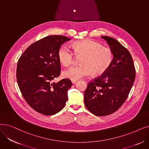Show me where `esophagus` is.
<instances>
[{"label":"esophagus","instance_id":"esophagus-1","mask_svg":"<svg viewBox=\"0 0 149 149\" xmlns=\"http://www.w3.org/2000/svg\"><path fill=\"white\" fill-rule=\"evenodd\" d=\"M77 81V80H71V82H72V83H73V84L75 83Z\"/></svg>","mask_w":149,"mask_h":149}]
</instances>
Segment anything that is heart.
Listing matches in <instances>:
<instances>
[{"instance_id": "b5f03b06", "label": "heart", "mask_w": 149, "mask_h": 149, "mask_svg": "<svg viewBox=\"0 0 149 149\" xmlns=\"http://www.w3.org/2000/svg\"><path fill=\"white\" fill-rule=\"evenodd\" d=\"M72 48L77 57H82L80 61L81 65L72 66L63 72V77L68 79L77 80L91 73L95 76L102 75L107 71L113 61V53L110 48L103 47L91 39L74 42ZM58 58L65 66L71 65L74 58L72 52L65 46L59 49Z\"/></svg>"}]
</instances>
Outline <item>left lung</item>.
Returning <instances> with one entry per match:
<instances>
[{
  "label": "left lung",
  "instance_id": "8db88e82",
  "mask_svg": "<svg viewBox=\"0 0 149 149\" xmlns=\"http://www.w3.org/2000/svg\"><path fill=\"white\" fill-rule=\"evenodd\" d=\"M113 53L112 64L102 75L91 81L84 92V104L97 116L116 111L127 99L135 79V69L129 51L115 38L101 36Z\"/></svg>",
  "mask_w": 149,
  "mask_h": 149
}]
</instances>
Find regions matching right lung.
Instances as JSON below:
<instances>
[{"label": "right lung", "mask_w": 149, "mask_h": 149, "mask_svg": "<svg viewBox=\"0 0 149 149\" xmlns=\"http://www.w3.org/2000/svg\"><path fill=\"white\" fill-rule=\"evenodd\" d=\"M70 40L63 36L44 37L30 45L18 61L16 77L19 89L27 103L38 113L52 115L66 104L71 81H52L60 74L58 50Z\"/></svg>", "instance_id": "obj_1"}]
</instances>
